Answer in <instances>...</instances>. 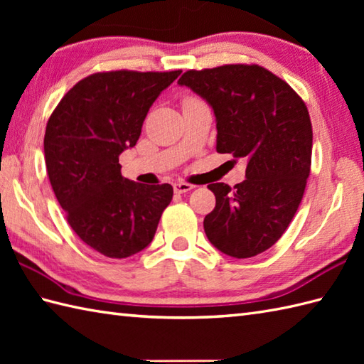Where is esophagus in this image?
Wrapping results in <instances>:
<instances>
[{
	"label": "esophagus",
	"instance_id": "esophagus-1",
	"mask_svg": "<svg viewBox=\"0 0 364 364\" xmlns=\"http://www.w3.org/2000/svg\"><path fill=\"white\" fill-rule=\"evenodd\" d=\"M192 189H194V186L189 183H175L173 184V191L176 192V194H183V192H188Z\"/></svg>",
	"mask_w": 364,
	"mask_h": 364
}]
</instances>
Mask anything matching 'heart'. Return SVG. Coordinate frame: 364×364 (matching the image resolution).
I'll return each instance as SVG.
<instances>
[{"instance_id": "heart-1", "label": "heart", "mask_w": 364, "mask_h": 364, "mask_svg": "<svg viewBox=\"0 0 364 364\" xmlns=\"http://www.w3.org/2000/svg\"><path fill=\"white\" fill-rule=\"evenodd\" d=\"M188 100H192V98H188Z\"/></svg>"}]
</instances>
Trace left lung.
<instances>
[{
	"label": "left lung",
	"mask_w": 364,
	"mask_h": 364,
	"mask_svg": "<svg viewBox=\"0 0 364 364\" xmlns=\"http://www.w3.org/2000/svg\"><path fill=\"white\" fill-rule=\"evenodd\" d=\"M211 105L218 153L247 161L231 189L208 186L215 208L203 220L210 242L233 258L270 249L291 223L311 168L313 128L306 105L288 82L257 64L188 70L180 80Z\"/></svg>",
	"instance_id": "8db88e82"
}]
</instances>
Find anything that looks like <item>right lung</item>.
<instances>
[{
  "label": "right lung",
  "mask_w": 364,
  "mask_h": 364,
  "mask_svg": "<svg viewBox=\"0 0 364 364\" xmlns=\"http://www.w3.org/2000/svg\"><path fill=\"white\" fill-rule=\"evenodd\" d=\"M181 70L97 72L78 81L46 123V172L68 225L107 258L144 250L173 188L122 176L119 156L134 146L150 106Z\"/></svg>",
  "instance_id": "obj_1"
}]
</instances>
